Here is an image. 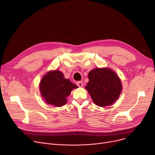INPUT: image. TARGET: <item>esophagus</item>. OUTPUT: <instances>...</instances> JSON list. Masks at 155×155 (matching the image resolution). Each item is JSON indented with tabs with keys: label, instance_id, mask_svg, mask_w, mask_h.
<instances>
[{
	"label": "esophagus",
	"instance_id": "obj_1",
	"mask_svg": "<svg viewBox=\"0 0 155 155\" xmlns=\"http://www.w3.org/2000/svg\"><path fill=\"white\" fill-rule=\"evenodd\" d=\"M76 84L79 87H83V82H82V81H78V82H77Z\"/></svg>",
	"mask_w": 155,
	"mask_h": 155
}]
</instances>
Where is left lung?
I'll return each instance as SVG.
<instances>
[{
	"label": "left lung",
	"mask_w": 155,
	"mask_h": 155,
	"mask_svg": "<svg viewBox=\"0 0 155 155\" xmlns=\"http://www.w3.org/2000/svg\"><path fill=\"white\" fill-rule=\"evenodd\" d=\"M89 82L85 88L94 102L99 107L112 105L122 91L120 80L109 68H95L88 73Z\"/></svg>",
	"instance_id": "8db88e82"
}]
</instances>
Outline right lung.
<instances>
[{"mask_svg": "<svg viewBox=\"0 0 155 155\" xmlns=\"http://www.w3.org/2000/svg\"><path fill=\"white\" fill-rule=\"evenodd\" d=\"M78 87L64 78L63 73L54 70L46 74L41 81L39 88L46 102L61 107L66 104L67 97L73 88Z\"/></svg>", "mask_w": 155, "mask_h": 155, "instance_id": "add662e5", "label": "right lung"}]
</instances>
